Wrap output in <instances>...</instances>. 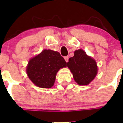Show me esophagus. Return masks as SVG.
Instances as JSON below:
<instances>
[{"label":"esophagus","instance_id":"esophagus-1","mask_svg":"<svg viewBox=\"0 0 123 123\" xmlns=\"http://www.w3.org/2000/svg\"><path fill=\"white\" fill-rule=\"evenodd\" d=\"M68 58H69L68 56H65V57H64V59H65V61H66L67 62L68 61Z\"/></svg>","mask_w":123,"mask_h":123}]
</instances>
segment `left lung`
I'll list each match as a JSON object with an SVG mask.
<instances>
[{"mask_svg":"<svg viewBox=\"0 0 123 123\" xmlns=\"http://www.w3.org/2000/svg\"><path fill=\"white\" fill-rule=\"evenodd\" d=\"M67 67L73 73L74 80L79 85H88L97 74L96 61L88 56L82 49L74 52V56L69 59Z\"/></svg>","mask_w":123,"mask_h":123,"instance_id":"left-lung-1","label":"left lung"}]
</instances>
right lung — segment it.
I'll list each match as a JSON object with an SVG mask.
<instances>
[{
  "label": "right lung",
  "instance_id": "obj_1",
  "mask_svg": "<svg viewBox=\"0 0 123 123\" xmlns=\"http://www.w3.org/2000/svg\"><path fill=\"white\" fill-rule=\"evenodd\" d=\"M65 67L66 61L58 52L45 49L30 60L27 73L34 85L49 89L54 85L57 72Z\"/></svg>",
  "mask_w": 123,
  "mask_h": 123
}]
</instances>
